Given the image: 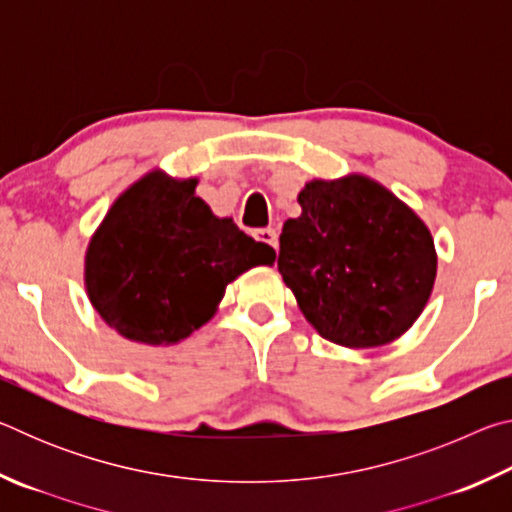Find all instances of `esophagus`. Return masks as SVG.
<instances>
[{"mask_svg":"<svg viewBox=\"0 0 512 512\" xmlns=\"http://www.w3.org/2000/svg\"><path fill=\"white\" fill-rule=\"evenodd\" d=\"M255 239L257 241H264L271 248H277V232L273 228H259L255 230Z\"/></svg>","mask_w":512,"mask_h":512,"instance_id":"34e87169","label":"esophagus"}]
</instances>
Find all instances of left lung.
<instances>
[{
  "label": "left lung",
  "mask_w": 512,
  "mask_h": 512,
  "mask_svg": "<svg viewBox=\"0 0 512 512\" xmlns=\"http://www.w3.org/2000/svg\"><path fill=\"white\" fill-rule=\"evenodd\" d=\"M284 223L277 271L323 339L377 348L409 329L431 296L436 248L411 207L366 176L311 180Z\"/></svg>",
  "instance_id": "obj_1"
}]
</instances>
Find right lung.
I'll return each instance as SVG.
<instances>
[{"instance_id": "obj_1", "label": "right lung", "mask_w": 512, "mask_h": 512, "mask_svg": "<svg viewBox=\"0 0 512 512\" xmlns=\"http://www.w3.org/2000/svg\"><path fill=\"white\" fill-rule=\"evenodd\" d=\"M196 178L151 171L126 189L85 255L92 307L126 339L173 345L214 316L225 287L275 250L214 216Z\"/></svg>"}]
</instances>
